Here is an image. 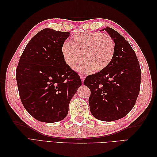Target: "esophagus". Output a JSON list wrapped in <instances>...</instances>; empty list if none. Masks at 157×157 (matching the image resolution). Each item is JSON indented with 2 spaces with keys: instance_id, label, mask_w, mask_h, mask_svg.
Wrapping results in <instances>:
<instances>
[{
  "instance_id": "obj_1",
  "label": "esophagus",
  "mask_w": 157,
  "mask_h": 157,
  "mask_svg": "<svg viewBox=\"0 0 157 157\" xmlns=\"http://www.w3.org/2000/svg\"><path fill=\"white\" fill-rule=\"evenodd\" d=\"M80 77H81V79H82V82H84V79H85V77H86V75H84V74H80Z\"/></svg>"
}]
</instances>
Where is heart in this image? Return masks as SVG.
I'll list each match as a JSON object with an SVG mask.
<instances>
[{"label": "heart", "mask_w": 157, "mask_h": 157, "mask_svg": "<svg viewBox=\"0 0 157 157\" xmlns=\"http://www.w3.org/2000/svg\"><path fill=\"white\" fill-rule=\"evenodd\" d=\"M115 42L108 34L88 32L74 35L63 43L61 53L70 68L76 69L83 58L84 63L78 67L82 72H99L107 68L115 53Z\"/></svg>", "instance_id": "1"}]
</instances>
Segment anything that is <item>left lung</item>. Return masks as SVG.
Instances as JSON below:
<instances>
[{
  "label": "left lung",
  "instance_id": "1",
  "mask_svg": "<svg viewBox=\"0 0 157 157\" xmlns=\"http://www.w3.org/2000/svg\"><path fill=\"white\" fill-rule=\"evenodd\" d=\"M104 29L115 40L114 58L107 68L86 77L84 84L91 92L88 102L92 115L112 121L123 118L134 106L140 88L141 69L129 42L115 29Z\"/></svg>",
  "mask_w": 157,
  "mask_h": 157
}]
</instances>
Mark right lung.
Wrapping results in <instances>:
<instances>
[{
  "instance_id": "obj_1",
  "label": "right lung",
  "mask_w": 157,
  "mask_h": 157,
  "mask_svg": "<svg viewBox=\"0 0 157 157\" xmlns=\"http://www.w3.org/2000/svg\"><path fill=\"white\" fill-rule=\"evenodd\" d=\"M69 32L46 28L28 42L16 69L21 101L40 121H60L67 115L70 101L82 81L63 59L61 47Z\"/></svg>"
}]
</instances>
